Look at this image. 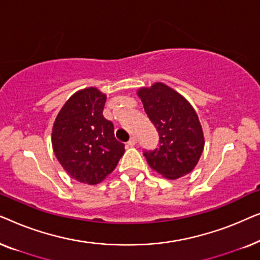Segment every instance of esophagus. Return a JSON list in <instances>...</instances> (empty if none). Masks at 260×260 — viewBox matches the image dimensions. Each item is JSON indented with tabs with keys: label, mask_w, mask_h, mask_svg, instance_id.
<instances>
[{
	"label": "esophagus",
	"mask_w": 260,
	"mask_h": 260,
	"mask_svg": "<svg viewBox=\"0 0 260 260\" xmlns=\"http://www.w3.org/2000/svg\"><path fill=\"white\" fill-rule=\"evenodd\" d=\"M136 143H137V140H136V138H135V137H131V138H130V141L127 142V145H129V147H134V145L136 144Z\"/></svg>",
	"instance_id": "34e87169"
}]
</instances>
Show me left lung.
I'll return each instance as SVG.
<instances>
[{"label":"left lung","mask_w":260,"mask_h":260,"mask_svg":"<svg viewBox=\"0 0 260 260\" xmlns=\"http://www.w3.org/2000/svg\"><path fill=\"white\" fill-rule=\"evenodd\" d=\"M137 95L159 135V147L143 154L148 165L169 180L189 174L205 147L197 111L182 94L163 83L141 87Z\"/></svg>","instance_id":"1"}]
</instances>
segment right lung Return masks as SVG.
Here are the masks:
<instances>
[{"instance_id":"right-lung-1","label":"right lung","mask_w":260,"mask_h":260,"mask_svg":"<svg viewBox=\"0 0 260 260\" xmlns=\"http://www.w3.org/2000/svg\"><path fill=\"white\" fill-rule=\"evenodd\" d=\"M106 94L97 87L77 91L60 110L52 129L55 157L72 179L101 183L122 157L124 144L113 135V124L103 116Z\"/></svg>"}]
</instances>
